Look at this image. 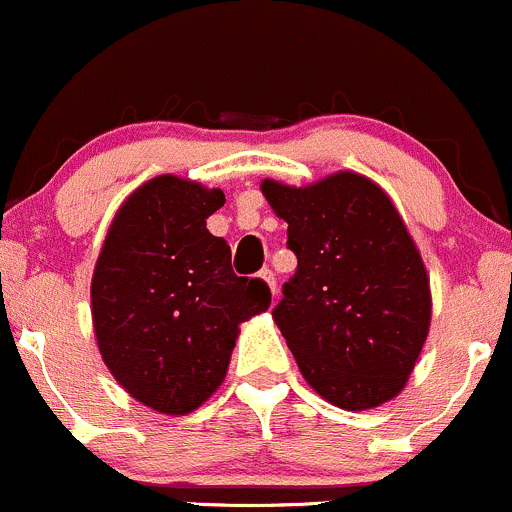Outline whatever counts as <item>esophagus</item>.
I'll return each instance as SVG.
<instances>
[{"label": "esophagus", "mask_w": 512, "mask_h": 512, "mask_svg": "<svg viewBox=\"0 0 512 512\" xmlns=\"http://www.w3.org/2000/svg\"><path fill=\"white\" fill-rule=\"evenodd\" d=\"M258 278L266 280V285H268V288H271L273 295L278 293V288H276V276H273V271H268V268H263V271L258 273Z\"/></svg>", "instance_id": "esophagus-1"}]
</instances>
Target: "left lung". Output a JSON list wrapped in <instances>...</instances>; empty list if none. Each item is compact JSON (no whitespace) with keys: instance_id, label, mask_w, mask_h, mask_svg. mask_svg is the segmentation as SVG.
<instances>
[{"instance_id":"left-lung-1","label":"left lung","mask_w":512,"mask_h":512,"mask_svg":"<svg viewBox=\"0 0 512 512\" xmlns=\"http://www.w3.org/2000/svg\"><path fill=\"white\" fill-rule=\"evenodd\" d=\"M261 192L298 256L273 322L302 378L342 410L393 400L432 322L430 276L393 200L354 170L300 188L266 178Z\"/></svg>"}]
</instances>
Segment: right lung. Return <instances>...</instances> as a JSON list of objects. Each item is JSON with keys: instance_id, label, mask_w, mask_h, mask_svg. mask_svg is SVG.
Here are the masks:
<instances>
[{"instance_id": "right-lung-1", "label": "right lung", "mask_w": 512, "mask_h": 512, "mask_svg": "<svg viewBox=\"0 0 512 512\" xmlns=\"http://www.w3.org/2000/svg\"><path fill=\"white\" fill-rule=\"evenodd\" d=\"M224 192L156 175L122 202L92 273V327L104 366L134 400L188 415L222 386L239 324L271 305L258 278L232 271L207 229Z\"/></svg>"}]
</instances>
